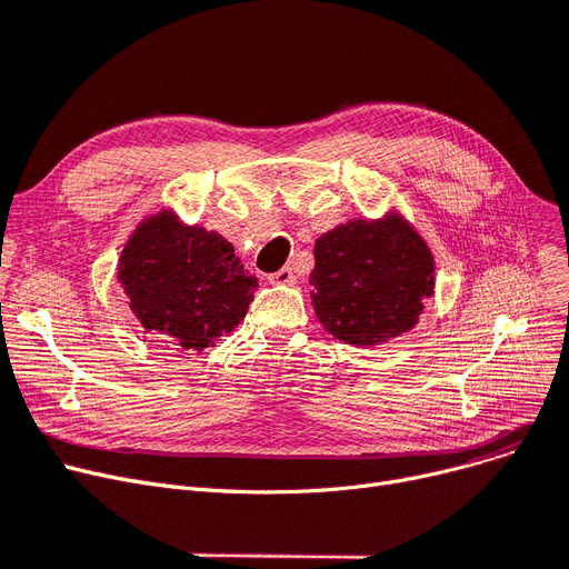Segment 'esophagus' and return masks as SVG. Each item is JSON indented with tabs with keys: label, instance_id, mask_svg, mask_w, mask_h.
<instances>
[{
	"label": "esophagus",
	"instance_id": "obj_1",
	"mask_svg": "<svg viewBox=\"0 0 569 569\" xmlns=\"http://www.w3.org/2000/svg\"><path fill=\"white\" fill-rule=\"evenodd\" d=\"M269 281L271 283H283V286H292L295 281H298V274H295V269L290 264L281 267L279 271H274V274H269Z\"/></svg>",
	"mask_w": 569,
	"mask_h": 569
}]
</instances>
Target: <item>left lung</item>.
Instances as JSON below:
<instances>
[{"instance_id": "1", "label": "left lung", "mask_w": 569, "mask_h": 569, "mask_svg": "<svg viewBox=\"0 0 569 569\" xmlns=\"http://www.w3.org/2000/svg\"><path fill=\"white\" fill-rule=\"evenodd\" d=\"M311 300L337 339L377 346L409 332L432 298L435 260L402 216L349 220L316 239Z\"/></svg>"}]
</instances>
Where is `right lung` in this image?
I'll use <instances>...</instances> for the list:
<instances>
[{"mask_svg":"<svg viewBox=\"0 0 569 569\" xmlns=\"http://www.w3.org/2000/svg\"><path fill=\"white\" fill-rule=\"evenodd\" d=\"M118 281L146 332L174 351H202L232 332L258 279L218 232L183 226L171 211L146 218L122 249Z\"/></svg>","mask_w":569,"mask_h":569,"instance_id":"right-lung-1","label":"right lung"}]
</instances>
